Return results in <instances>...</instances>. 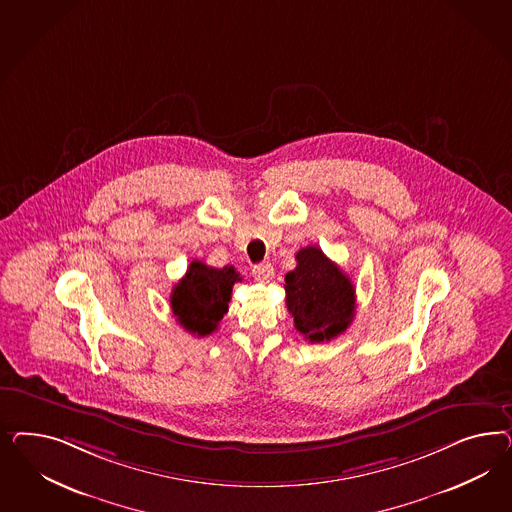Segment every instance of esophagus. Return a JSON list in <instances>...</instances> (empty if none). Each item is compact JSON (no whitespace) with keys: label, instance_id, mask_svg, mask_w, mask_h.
Returning <instances> with one entry per match:
<instances>
[{"label":"esophagus","instance_id":"34e87169","mask_svg":"<svg viewBox=\"0 0 512 512\" xmlns=\"http://www.w3.org/2000/svg\"><path fill=\"white\" fill-rule=\"evenodd\" d=\"M253 276H255V279L266 283V281H270L272 276H274V266L270 263L255 264L253 266Z\"/></svg>","mask_w":512,"mask_h":512}]
</instances>
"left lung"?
I'll list each match as a JSON object with an SVG mask.
<instances>
[{
  "label": "left lung",
  "mask_w": 512,
  "mask_h": 512,
  "mask_svg": "<svg viewBox=\"0 0 512 512\" xmlns=\"http://www.w3.org/2000/svg\"><path fill=\"white\" fill-rule=\"evenodd\" d=\"M287 310L295 328L311 343L343 334L355 317V287L321 248L296 253V268L285 276Z\"/></svg>",
  "instance_id": "left-lung-1"
}]
</instances>
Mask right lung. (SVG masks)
I'll use <instances>...</instances> for the list:
<instances>
[{
	"label": "right lung",
	"mask_w": 512,
	"mask_h": 512,
	"mask_svg": "<svg viewBox=\"0 0 512 512\" xmlns=\"http://www.w3.org/2000/svg\"><path fill=\"white\" fill-rule=\"evenodd\" d=\"M236 281H242L234 266L212 268L193 261L186 276L180 279L171 295V308L176 321L195 336H208L229 310Z\"/></svg>",
	"instance_id": "obj_1"
}]
</instances>
